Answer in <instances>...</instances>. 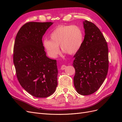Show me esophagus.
Returning <instances> with one entry per match:
<instances>
[{
    "mask_svg": "<svg viewBox=\"0 0 122 122\" xmlns=\"http://www.w3.org/2000/svg\"><path fill=\"white\" fill-rule=\"evenodd\" d=\"M66 66H65V65H62L61 66V69L62 70H63L66 69Z\"/></svg>",
    "mask_w": 122,
    "mask_h": 122,
    "instance_id": "esophagus-1",
    "label": "esophagus"
}]
</instances>
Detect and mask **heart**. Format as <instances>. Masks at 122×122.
Masks as SVG:
<instances>
[{
    "label": "heart",
    "instance_id": "1",
    "mask_svg": "<svg viewBox=\"0 0 122 122\" xmlns=\"http://www.w3.org/2000/svg\"><path fill=\"white\" fill-rule=\"evenodd\" d=\"M50 40L45 39L43 46L48 55L56 58L61 49L69 54H74L82 47L84 41V32L76 25H62L56 28L49 35Z\"/></svg>",
    "mask_w": 122,
    "mask_h": 122
}]
</instances>
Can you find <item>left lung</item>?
<instances>
[{"label":"left lung","instance_id":"1","mask_svg":"<svg viewBox=\"0 0 122 122\" xmlns=\"http://www.w3.org/2000/svg\"><path fill=\"white\" fill-rule=\"evenodd\" d=\"M85 36L81 49L75 54L74 85L82 95L93 94L99 89L108 69V46L100 30L93 23L83 22Z\"/></svg>","mask_w":122,"mask_h":122}]
</instances>
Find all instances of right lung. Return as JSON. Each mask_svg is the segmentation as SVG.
<instances>
[{
	"label": "right lung",
	"mask_w": 122,
	"mask_h": 122,
	"mask_svg": "<svg viewBox=\"0 0 122 122\" xmlns=\"http://www.w3.org/2000/svg\"><path fill=\"white\" fill-rule=\"evenodd\" d=\"M51 22H29L18 32L14 46V63L21 86L36 97H46L58 85L56 60L46 56L42 38Z\"/></svg>",
	"instance_id": "1"
}]
</instances>
